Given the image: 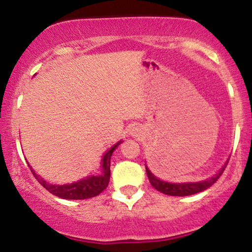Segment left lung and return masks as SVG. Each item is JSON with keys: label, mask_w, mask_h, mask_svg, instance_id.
Wrapping results in <instances>:
<instances>
[{"label": "left lung", "mask_w": 252, "mask_h": 252, "mask_svg": "<svg viewBox=\"0 0 252 252\" xmlns=\"http://www.w3.org/2000/svg\"><path fill=\"white\" fill-rule=\"evenodd\" d=\"M225 166H226V164H225ZM225 166L222 167L218 174L213 176V178H211L210 180L204 181V182H187V184H170V182L162 181L160 180V179L155 178L147 167H146V170H147V175H148L150 184H152V186L154 187L155 189H158V192L163 193V194H167V195L186 196V195L196 194V193L202 192V190L207 189L209 187L212 186V185L218 180L219 176L222 174V172H224L225 169Z\"/></svg>", "instance_id": "obj_1"}]
</instances>
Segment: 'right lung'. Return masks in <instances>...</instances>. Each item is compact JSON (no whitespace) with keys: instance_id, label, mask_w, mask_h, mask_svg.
<instances>
[{"instance_id":"1","label":"right lung","mask_w":252,"mask_h":252,"mask_svg":"<svg viewBox=\"0 0 252 252\" xmlns=\"http://www.w3.org/2000/svg\"><path fill=\"white\" fill-rule=\"evenodd\" d=\"M121 143V142H120ZM120 143L115 144L114 147H111L108 150L105 155L103 158V175L99 176H91V178L84 179V180L79 182H74L71 185H63V186H56V185H50L47 184L43 179L39 178L35 173L33 172V169L31 168L33 172L35 179L40 182V185H42L48 192L54 194L56 196L63 199H72V200H82V199H90L94 198L98 194L103 192L104 189L108 187L109 180H110V158H111L112 153L117 148V146Z\"/></svg>"}]
</instances>
